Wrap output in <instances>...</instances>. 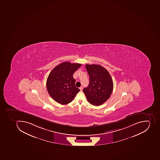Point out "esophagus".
I'll return each instance as SVG.
<instances>
[{
    "instance_id": "obj_1",
    "label": "esophagus",
    "mask_w": 160,
    "mask_h": 160,
    "mask_svg": "<svg viewBox=\"0 0 160 160\" xmlns=\"http://www.w3.org/2000/svg\"><path fill=\"white\" fill-rule=\"evenodd\" d=\"M79 89H80V90H81V91H82V89H83V87H82H82H81L79 88Z\"/></svg>"
}]
</instances>
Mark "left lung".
Instances as JSON below:
<instances>
[{
    "instance_id": "8db88e82",
    "label": "left lung",
    "mask_w": 160,
    "mask_h": 160,
    "mask_svg": "<svg viewBox=\"0 0 160 160\" xmlns=\"http://www.w3.org/2000/svg\"><path fill=\"white\" fill-rule=\"evenodd\" d=\"M90 82L83 92L88 101L92 105L100 106L105 103L112 94L113 82L109 72L98 64H86Z\"/></svg>"
}]
</instances>
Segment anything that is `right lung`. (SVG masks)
Wrapping results in <instances>:
<instances>
[{"label": "right lung", "mask_w": 160, "mask_h": 160, "mask_svg": "<svg viewBox=\"0 0 160 160\" xmlns=\"http://www.w3.org/2000/svg\"><path fill=\"white\" fill-rule=\"evenodd\" d=\"M81 66V64L64 62L50 73L46 82L47 91L57 103L62 105L70 103L80 91L75 87L73 74Z\"/></svg>", "instance_id": "right-lung-1"}]
</instances>
